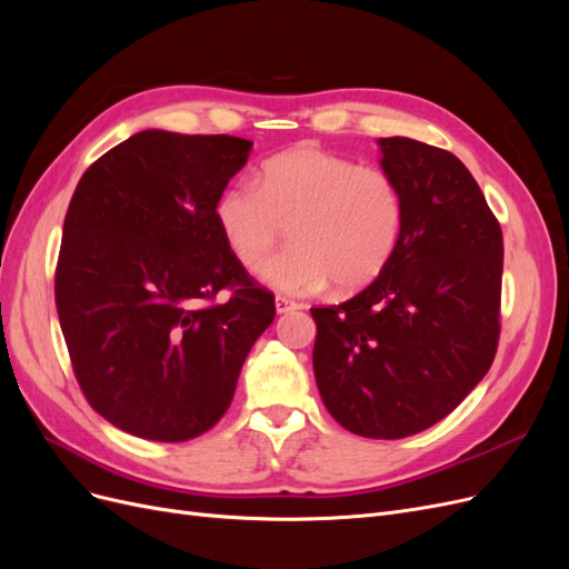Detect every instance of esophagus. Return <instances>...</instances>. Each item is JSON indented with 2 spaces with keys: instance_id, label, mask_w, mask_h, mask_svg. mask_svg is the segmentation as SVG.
Returning a JSON list of instances; mask_svg holds the SVG:
<instances>
[{
  "instance_id": "obj_1",
  "label": "esophagus",
  "mask_w": 569,
  "mask_h": 569,
  "mask_svg": "<svg viewBox=\"0 0 569 569\" xmlns=\"http://www.w3.org/2000/svg\"><path fill=\"white\" fill-rule=\"evenodd\" d=\"M297 308H301V306L297 301L287 299V297L274 299V311H278V313H291V311H297Z\"/></svg>"
}]
</instances>
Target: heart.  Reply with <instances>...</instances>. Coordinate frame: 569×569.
<instances>
[{
    "instance_id": "b5f03b06",
    "label": "heart",
    "mask_w": 569,
    "mask_h": 569,
    "mask_svg": "<svg viewBox=\"0 0 569 569\" xmlns=\"http://www.w3.org/2000/svg\"><path fill=\"white\" fill-rule=\"evenodd\" d=\"M213 216L249 270H261L291 227L298 247L261 274L284 295L306 297L332 282L356 291L380 278L399 249L406 203L389 170L299 144L263 161L256 182L222 189Z\"/></svg>"
}]
</instances>
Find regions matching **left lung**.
I'll return each mask as SVG.
<instances>
[{"label": "left lung", "instance_id": "8db88e82", "mask_svg": "<svg viewBox=\"0 0 569 569\" xmlns=\"http://www.w3.org/2000/svg\"><path fill=\"white\" fill-rule=\"evenodd\" d=\"M406 220L387 270L339 306L311 308L316 382L330 416L368 439L443 420L493 363L503 232L451 151L382 137Z\"/></svg>", "mask_w": 569, "mask_h": 569}]
</instances>
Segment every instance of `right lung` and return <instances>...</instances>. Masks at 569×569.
<instances>
[{
	"mask_svg": "<svg viewBox=\"0 0 569 569\" xmlns=\"http://www.w3.org/2000/svg\"><path fill=\"white\" fill-rule=\"evenodd\" d=\"M253 142L144 130L99 157L63 220L54 297L76 380L118 429L194 439L226 416L253 341L274 320L222 239L216 199ZM220 288L231 289L216 305Z\"/></svg>",
	"mask_w": 569,
	"mask_h": 569,
	"instance_id": "obj_1",
	"label": "right lung"
}]
</instances>
